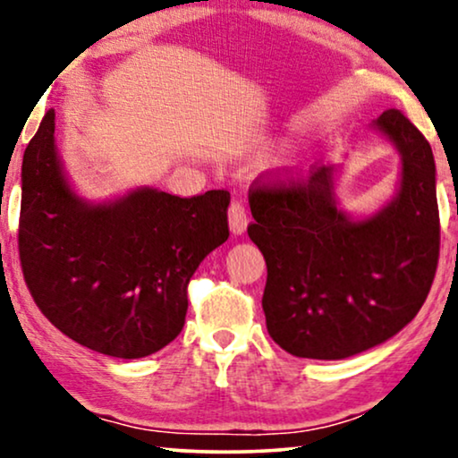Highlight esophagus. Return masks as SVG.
I'll list each match as a JSON object with an SVG mask.
<instances>
[{
    "mask_svg": "<svg viewBox=\"0 0 458 458\" xmlns=\"http://www.w3.org/2000/svg\"><path fill=\"white\" fill-rule=\"evenodd\" d=\"M248 227V215L246 208H243L242 202L233 199L229 206V229L233 235H242Z\"/></svg>",
    "mask_w": 458,
    "mask_h": 458,
    "instance_id": "1",
    "label": "esophagus"
}]
</instances>
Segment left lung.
Instances as JSON below:
<instances>
[{
  "label": "left lung",
  "mask_w": 458,
  "mask_h": 458,
  "mask_svg": "<svg viewBox=\"0 0 458 458\" xmlns=\"http://www.w3.org/2000/svg\"><path fill=\"white\" fill-rule=\"evenodd\" d=\"M371 127L400 154L396 196L373 215L340 208L335 166L312 168L300 183L250 190L248 235L267 260L268 335L300 359L340 360L379 346L415 318L434 281V154L400 110H386Z\"/></svg>",
  "instance_id": "1"
}]
</instances>
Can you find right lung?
I'll return each mask as SVG.
<instances>
[{
  "label": "right lung",
  "mask_w": 458,
  "mask_h": 458,
  "mask_svg": "<svg viewBox=\"0 0 458 458\" xmlns=\"http://www.w3.org/2000/svg\"><path fill=\"white\" fill-rule=\"evenodd\" d=\"M54 131L49 108L22 158L18 252L30 296L81 346L116 359L158 352L183 329L191 275L227 242L229 191L179 198L137 187L87 202Z\"/></svg>",
  "instance_id": "obj_1"
}]
</instances>
